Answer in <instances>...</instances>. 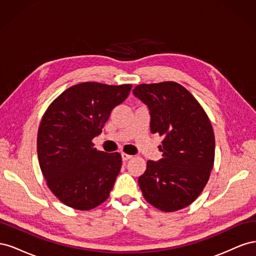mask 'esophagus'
Masks as SVG:
<instances>
[{
	"label": "esophagus",
	"mask_w": 256,
	"mask_h": 256,
	"mask_svg": "<svg viewBox=\"0 0 256 256\" xmlns=\"http://www.w3.org/2000/svg\"><path fill=\"white\" fill-rule=\"evenodd\" d=\"M131 158H132V156H131V154H127L125 152H122V161H127V160H129Z\"/></svg>",
	"instance_id": "34e87169"
}]
</instances>
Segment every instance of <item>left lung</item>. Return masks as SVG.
<instances>
[{
	"label": "left lung",
	"mask_w": 256,
	"mask_h": 256,
	"mask_svg": "<svg viewBox=\"0 0 256 256\" xmlns=\"http://www.w3.org/2000/svg\"><path fill=\"white\" fill-rule=\"evenodd\" d=\"M134 95L148 106L150 131L164 136L162 158L147 161L138 177L144 198L162 212L194 202L214 161V134L204 109L189 90L173 81L140 84Z\"/></svg>",
	"instance_id": "1"
}]
</instances>
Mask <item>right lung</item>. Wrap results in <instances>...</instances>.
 Instances as JSON below:
<instances>
[{"label":"right lung","instance_id":"1","mask_svg":"<svg viewBox=\"0 0 256 256\" xmlns=\"http://www.w3.org/2000/svg\"><path fill=\"white\" fill-rule=\"evenodd\" d=\"M132 85L84 82L54 100L38 128L37 154L49 189L62 203L90 210L109 198L120 166L118 152L97 150L92 140L102 132L111 111Z\"/></svg>","mask_w":256,"mask_h":256}]
</instances>
